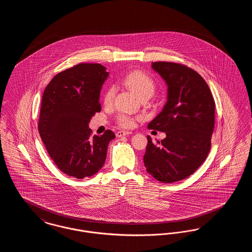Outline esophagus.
Here are the masks:
<instances>
[{"mask_svg":"<svg viewBox=\"0 0 252 252\" xmlns=\"http://www.w3.org/2000/svg\"><path fill=\"white\" fill-rule=\"evenodd\" d=\"M129 134H131V132L129 131H118L116 133V136L118 137V138H120V137H123V136H127V135H129Z\"/></svg>","mask_w":252,"mask_h":252,"instance_id":"esophagus-1","label":"esophagus"}]
</instances>
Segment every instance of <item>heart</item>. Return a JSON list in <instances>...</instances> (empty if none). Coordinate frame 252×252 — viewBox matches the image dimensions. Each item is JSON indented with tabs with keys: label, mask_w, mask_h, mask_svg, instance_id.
I'll use <instances>...</instances> for the list:
<instances>
[{
	"label": "heart",
	"mask_w": 252,
	"mask_h": 252,
	"mask_svg": "<svg viewBox=\"0 0 252 252\" xmlns=\"http://www.w3.org/2000/svg\"><path fill=\"white\" fill-rule=\"evenodd\" d=\"M124 84L126 85L129 90H131L134 94H136L140 98L143 97H151L155 92V82L154 80L147 75L146 73L139 71H135L126 75L124 80ZM115 96V88L109 87L104 94V104L106 106H110L113 102ZM118 125L124 128H129L135 125V119L125 113H121L117 117Z\"/></svg>",
	"instance_id": "heart-1"
}]
</instances>
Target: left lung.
<instances>
[{"instance_id":"8db88e82","label":"left lung","mask_w":252,"mask_h":252,"mask_svg":"<svg viewBox=\"0 0 252 252\" xmlns=\"http://www.w3.org/2000/svg\"><path fill=\"white\" fill-rule=\"evenodd\" d=\"M152 69L167 85V101L149 129L165 132L156 143L147 136L144 156L146 171L157 180H184L202 164L211 148L216 104L202 76L174 62H153Z\"/></svg>"}]
</instances>
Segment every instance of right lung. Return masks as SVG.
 <instances>
[{
	"label": "right lung",
	"mask_w": 252,
	"mask_h": 252,
	"mask_svg": "<svg viewBox=\"0 0 252 252\" xmlns=\"http://www.w3.org/2000/svg\"><path fill=\"white\" fill-rule=\"evenodd\" d=\"M108 76L101 64L80 63L58 73L44 90L38 132L51 158L70 177L95 175L115 138L111 130L93 137L89 128L92 117L101 110L100 92Z\"/></svg>",
	"instance_id": "add662e5"
}]
</instances>
